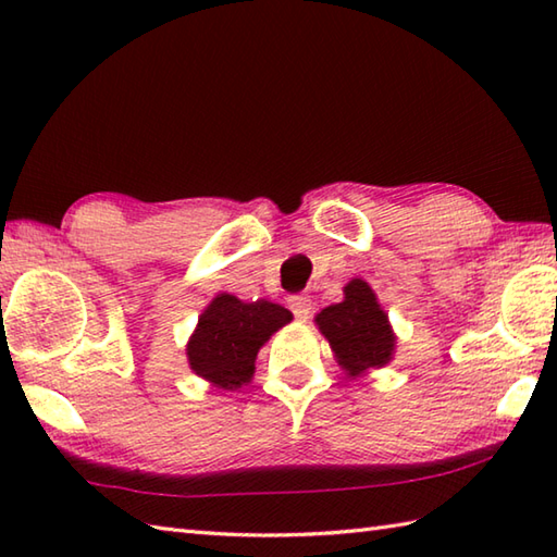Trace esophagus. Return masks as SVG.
I'll return each mask as SVG.
<instances>
[{"instance_id":"1","label":"esophagus","mask_w":557,"mask_h":557,"mask_svg":"<svg viewBox=\"0 0 557 557\" xmlns=\"http://www.w3.org/2000/svg\"><path fill=\"white\" fill-rule=\"evenodd\" d=\"M289 311L297 321H309L311 318V299L309 297H289Z\"/></svg>"}]
</instances>
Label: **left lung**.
<instances>
[{
    "label": "left lung",
    "mask_w": 557,
    "mask_h": 557,
    "mask_svg": "<svg viewBox=\"0 0 557 557\" xmlns=\"http://www.w3.org/2000/svg\"><path fill=\"white\" fill-rule=\"evenodd\" d=\"M315 325L349 377L381 369L395 354V333L387 313L377 304L369 282L359 277L345 287V299L315 315Z\"/></svg>",
    "instance_id": "1"
}]
</instances>
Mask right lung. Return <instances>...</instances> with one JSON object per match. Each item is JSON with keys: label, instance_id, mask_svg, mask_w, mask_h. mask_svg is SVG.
I'll use <instances>...</instances> for the list:
<instances>
[{"label": "right lung", "instance_id": "add662e5", "mask_svg": "<svg viewBox=\"0 0 557 557\" xmlns=\"http://www.w3.org/2000/svg\"><path fill=\"white\" fill-rule=\"evenodd\" d=\"M289 321L292 313L280 304L265 299L246 304L232 294H218L188 339V366L212 385L242 387L253 377L258 349Z\"/></svg>", "mask_w": 557, "mask_h": 557}]
</instances>
